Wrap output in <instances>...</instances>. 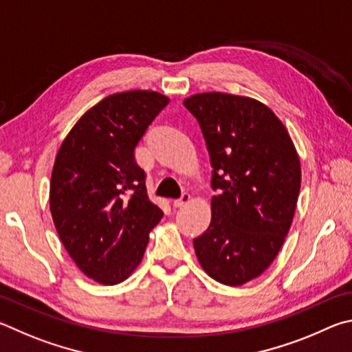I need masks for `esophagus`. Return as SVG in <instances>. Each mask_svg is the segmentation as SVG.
I'll list each match as a JSON object with an SVG mask.
<instances>
[{
    "instance_id": "34e87169",
    "label": "esophagus",
    "mask_w": 352,
    "mask_h": 352,
    "mask_svg": "<svg viewBox=\"0 0 352 352\" xmlns=\"http://www.w3.org/2000/svg\"><path fill=\"white\" fill-rule=\"evenodd\" d=\"M190 201H192V196H190L188 193H184L179 199H175V201H173V206H175L176 208H179V207L187 206Z\"/></svg>"
}]
</instances>
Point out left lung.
<instances>
[{"label":"left lung","mask_w":352,"mask_h":352,"mask_svg":"<svg viewBox=\"0 0 352 352\" xmlns=\"http://www.w3.org/2000/svg\"><path fill=\"white\" fill-rule=\"evenodd\" d=\"M210 154L212 221L193 239L201 267L214 281L243 286L278 255L300 193L298 153L267 104L245 96L201 92L184 100Z\"/></svg>","instance_id":"obj_1"}]
</instances>
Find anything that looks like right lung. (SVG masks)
<instances>
[{
  "label": "right lung",
  "mask_w": 352,
  "mask_h": 352,
  "mask_svg": "<svg viewBox=\"0 0 352 352\" xmlns=\"http://www.w3.org/2000/svg\"><path fill=\"white\" fill-rule=\"evenodd\" d=\"M170 98L134 89L104 97L80 117L55 156L49 206L72 261L100 285L125 281L164 212L148 198L134 148Z\"/></svg>",
  "instance_id": "add662e5"
}]
</instances>
